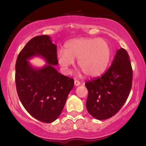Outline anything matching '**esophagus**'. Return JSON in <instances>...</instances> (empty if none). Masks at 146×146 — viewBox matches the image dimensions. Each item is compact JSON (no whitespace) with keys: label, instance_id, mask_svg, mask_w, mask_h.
Masks as SVG:
<instances>
[{"label":"esophagus","instance_id":"obj_1","mask_svg":"<svg viewBox=\"0 0 146 146\" xmlns=\"http://www.w3.org/2000/svg\"><path fill=\"white\" fill-rule=\"evenodd\" d=\"M74 84H75V86H80V82L78 81V80H75V81H74Z\"/></svg>","mask_w":146,"mask_h":146}]
</instances>
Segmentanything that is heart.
Here are the masks:
<instances>
[{"instance_id":"b5f03b06","label":"heart","mask_w":146,"mask_h":146,"mask_svg":"<svg viewBox=\"0 0 146 146\" xmlns=\"http://www.w3.org/2000/svg\"><path fill=\"white\" fill-rule=\"evenodd\" d=\"M111 58V48L101 38H80L69 40L64 45V51L57 54L58 64L64 74H69L74 66H78L87 76L98 77L106 71Z\"/></svg>"}]
</instances>
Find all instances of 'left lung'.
I'll use <instances>...</instances> for the list:
<instances>
[{
	"label": "left lung",
	"mask_w": 146,
	"mask_h": 146,
	"mask_svg": "<svg viewBox=\"0 0 146 146\" xmlns=\"http://www.w3.org/2000/svg\"><path fill=\"white\" fill-rule=\"evenodd\" d=\"M132 80L130 57L121 48L117 51L111 66L104 74L85 84L88 90L86 105L90 115L99 120L114 116L128 99Z\"/></svg>",
	"instance_id": "8db88e82"
}]
</instances>
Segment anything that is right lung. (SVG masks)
<instances>
[{
	"instance_id": "add662e5",
	"label": "right lung",
	"mask_w": 146,
	"mask_h": 146,
	"mask_svg": "<svg viewBox=\"0 0 146 146\" xmlns=\"http://www.w3.org/2000/svg\"><path fill=\"white\" fill-rule=\"evenodd\" d=\"M40 56L47 64L35 68L29 62ZM57 46L46 35L30 40L18 55L16 63V90L22 104L33 117L44 123L58 119L74 86V80L60 74Z\"/></svg>"
}]
</instances>
